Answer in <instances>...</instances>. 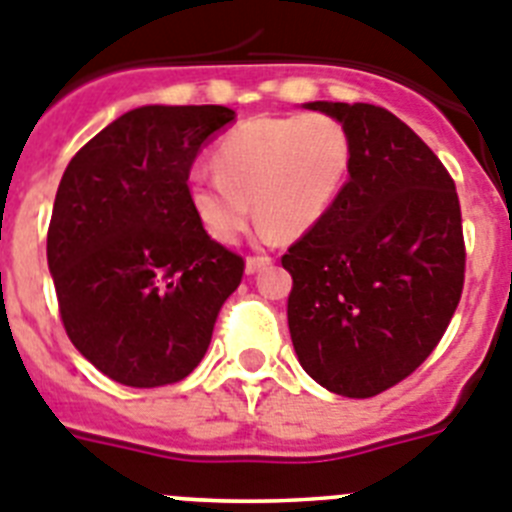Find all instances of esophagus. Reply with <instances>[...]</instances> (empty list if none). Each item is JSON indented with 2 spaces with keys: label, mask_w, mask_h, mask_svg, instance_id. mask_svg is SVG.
Returning a JSON list of instances; mask_svg holds the SVG:
<instances>
[{
  "label": "esophagus",
  "mask_w": 512,
  "mask_h": 512,
  "mask_svg": "<svg viewBox=\"0 0 512 512\" xmlns=\"http://www.w3.org/2000/svg\"><path fill=\"white\" fill-rule=\"evenodd\" d=\"M266 266H272V256H248L246 259V272L248 274H256Z\"/></svg>",
  "instance_id": "1"
}]
</instances>
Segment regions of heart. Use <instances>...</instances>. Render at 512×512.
<instances>
[{"label": "heart", "mask_w": 512, "mask_h": 512, "mask_svg": "<svg viewBox=\"0 0 512 512\" xmlns=\"http://www.w3.org/2000/svg\"><path fill=\"white\" fill-rule=\"evenodd\" d=\"M214 173L196 170L191 207L214 240L233 243L251 220L279 238L318 225L347 181L352 137L334 116H259L233 126L212 152Z\"/></svg>", "instance_id": "heart-1"}]
</instances>
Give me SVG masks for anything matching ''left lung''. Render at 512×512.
Listing matches in <instances>:
<instances>
[{
  "label": "left lung",
  "instance_id": "8db88e82",
  "mask_svg": "<svg viewBox=\"0 0 512 512\" xmlns=\"http://www.w3.org/2000/svg\"><path fill=\"white\" fill-rule=\"evenodd\" d=\"M352 137L349 181L282 256L287 323L305 373L370 399L414 373L443 339L464 292L466 246L456 183L391 111L308 103Z\"/></svg>",
  "mask_w": 512,
  "mask_h": 512
}]
</instances>
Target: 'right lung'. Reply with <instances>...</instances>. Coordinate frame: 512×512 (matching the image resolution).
Listing matches in <instances>:
<instances>
[{
    "label": "right lung",
    "mask_w": 512,
    "mask_h": 512,
    "mask_svg": "<svg viewBox=\"0 0 512 512\" xmlns=\"http://www.w3.org/2000/svg\"><path fill=\"white\" fill-rule=\"evenodd\" d=\"M225 106H142L95 134L56 191L46 256L61 323L80 355L121 386L183 381L246 261L204 230L189 196Z\"/></svg>",
    "instance_id": "right-lung-1"
}]
</instances>
